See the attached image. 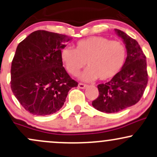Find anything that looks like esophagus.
<instances>
[{
	"instance_id": "obj_1",
	"label": "esophagus",
	"mask_w": 157,
	"mask_h": 157,
	"mask_svg": "<svg viewBox=\"0 0 157 157\" xmlns=\"http://www.w3.org/2000/svg\"><path fill=\"white\" fill-rule=\"evenodd\" d=\"M78 87L80 88V89H85V88L87 87V85L86 84H84V83H81V82H80V83L78 84Z\"/></svg>"
}]
</instances>
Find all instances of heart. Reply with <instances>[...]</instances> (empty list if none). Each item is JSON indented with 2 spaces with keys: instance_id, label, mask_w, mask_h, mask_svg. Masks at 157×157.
Returning a JSON list of instances; mask_svg holds the SVG:
<instances>
[{
  "instance_id": "b5f03b06",
  "label": "heart",
  "mask_w": 157,
  "mask_h": 157,
  "mask_svg": "<svg viewBox=\"0 0 157 157\" xmlns=\"http://www.w3.org/2000/svg\"><path fill=\"white\" fill-rule=\"evenodd\" d=\"M60 58L65 69L76 76L86 62L87 68L80 78L91 81L99 78L108 80L122 69L127 58V50L120 41L111 40L103 36H91L78 41L75 48L62 49Z\"/></svg>"
}]
</instances>
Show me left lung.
Instances as JSON below:
<instances>
[{"mask_svg":"<svg viewBox=\"0 0 157 157\" xmlns=\"http://www.w3.org/2000/svg\"><path fill=\"white\" fill-rule=\"evenodd\" d=\"M115 31L125 44L126 61L110 81L98 86L99 96L92 103L93 107L106 113H118L139 102L148 81L146 56L139 43L123 31Z\"/></svg>","mask_w":157,"mask_h":157,"instance_id":"8db88e82","label":"left lung"}]
</instances>
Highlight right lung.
Wrapping results in <instances>:
<instances>
[{
	"instance_id": "add662e5",
	"label": "right lung",
	"mask_w": 157,
	"mask_h": 157,
	"mask_svg": "<svg viewBox=\"0 0 157 157\" xmlns=\"http://www.w3.org/2000/svg\"><path fill=\"white\" fill-rule=\"evenodd\" d=\"M67 36L46 30L33 32L18 44L11 65V89L25 109L48 115L63 107L68 92L78 83L60 58Z\"/></svg>"
}]
</instances>
